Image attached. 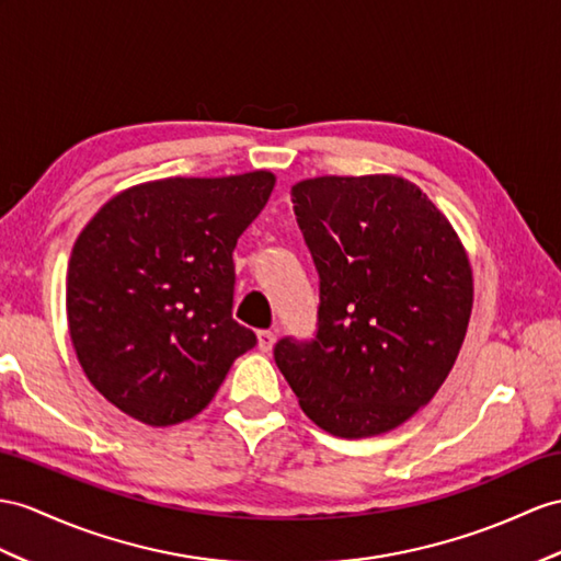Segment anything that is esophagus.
<instances>
[{"instance_id":"1","label":"esophagus","mask_w":561,"mask_h":561,"mask_svg":"<svg viewBox=\"0 0 561 561\" xmlns=\"http://www.w3.org/2000/svg\"><path fill=\"white\" fill-rule=\"evenodd\" d=\"M259 350L262 352H271L273 350V345H276V333H271V331H259Z\"/></svg>"}]
</instances>
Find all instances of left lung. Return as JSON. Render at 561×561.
<instances>
[{"instance_id":"left-lung-1","label":"left lung","mask_w":561,"mask_h":561,"mask_svg":"<svg viewBox=\"0 0 561 561\" xmlns=\"http://www.w3.org/2000/svg\"><path fill=\"white\" fill-rule=\"evenodd\" d=\"M319 271L311 340L273 347L302 412L337 438H371L428 404L453 371L473 305L469 256L438 207L400 175L293 185Z\"/></svg>"}]
</instances>
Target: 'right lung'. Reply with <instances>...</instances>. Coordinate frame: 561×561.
Segmentation results:
<instances>
[{"label": "right lung", "mask_w": 561, "mask_h": 561, "mask_svg": "<svg viewBox=\"0 0 561 561\" xmlns=\"http://www.w3.org/2000/svg\"><path fill=\"white\" fill-rule=\"evenodd\" d=\"M276 175L163 178L123 190L78 236L68 333L90 383L123 414L173 426L199 414L256 345L233 319L238 238Z\"/></svg>", "instance_id": "obj_1"}]
</instances>
